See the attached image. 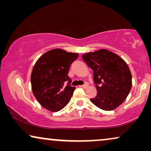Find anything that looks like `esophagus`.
Returning a JSON list of instances; mask_svg holds the SVG:
<instances>
[{"mask_svg": "<svg viewBox=\"0 0 151 151\" xmlns=\"http://www.w3.org/2000/svg\"><path fill=\"white\" fill-rule=\"evenodd\" d=\"M88 84L87 83V82H86L85 84H83V85H82L81 86L82 88H86V87H88Z\"/></svg>", "mask_w": 151, "mask_h": 151, "instance_id": "esophagus-1", "label": "esophagus"}]
</instances>
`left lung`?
I'll use <instances>...</instances> for the list:
<instances>
[{
    "instance_id": "obj_1",
    "label": "left lung",
    "mask_w": 151,
    "mask_h": 151,
    "mask_svg": "<svg viewBox=\"0 0 151 151\" xmlns=\"http://www.w3.org/2000/svg\"><path fill=\"white\" fill-rule=\"evenodd\" d=\"M82 58L93 70L98 91L91 102L104 111H113L120 106L132 86V75L127 63L118 55L104 49L83 54Z\"/></svg>"
}]
</instances>
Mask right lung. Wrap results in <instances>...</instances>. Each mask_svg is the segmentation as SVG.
<instances>
[{
  "mask_svg": "<svg viewBox=\"0 0 151 151\" xmlns=\"http://www.w3.org/2000/svg\"><path fill=\"white\" fill-rule=\"evenodd\" d=\"M78 57L77 53L54 49L45 53L35 63L31 75L32 89L45 109L57 112L69 102L76 87L70 86L71 80L68 73L71 63Z\"/></svg>",
  "mask_w": 151,
  "mask_h": 151,
  "instance_id": "add662e5",
  "label": "right lung"
}]
</instances>
